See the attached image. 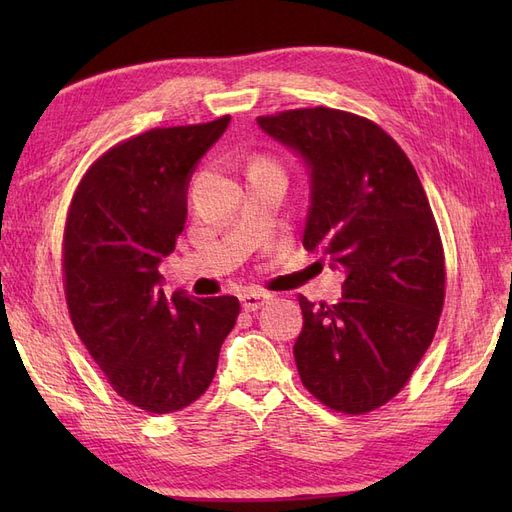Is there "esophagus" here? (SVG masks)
Returning a JSON list of instances; mask_svg holds the SVG:
<instances>
[{"mask_svg":"<svg viewBox=\"0 0 512 512\" xmlns=\"http://www.w3.org/2000/svg\"><path fill=\"white\" fill-rule=\"evenodd\" d=\"M271 301V294L267 292H258V290H247L241 294V305L245 312H256L265 303Z\"/></svg>","mask_w":512,"mask_h":512,"instance_id":"34e87169","label":"esophagus"}]
</instances>
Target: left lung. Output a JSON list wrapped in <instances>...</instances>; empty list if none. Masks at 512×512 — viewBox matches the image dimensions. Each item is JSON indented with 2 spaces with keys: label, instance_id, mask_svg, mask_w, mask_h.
Listing matches in <instances>:
<instances>
[{
  "label": "left lung",
  "instance_id": "1",
  "mask_svg": "<svg viewBox=\"0 0 512 512\" xmlns=\"http://www.w3.org/2000/svg\"><path fill=\"white\" fill-rule=\"evenodd\" d=\"M256 121L312 170L305 250L346 273L335 305L299 294L301 382L335 412L376 410L412 378L444 305V247L423 183L404 149L367 117L314 106Z\"/></svg>",
  "mask_w": 512,
  "mask_h": 512
}]
</instances>
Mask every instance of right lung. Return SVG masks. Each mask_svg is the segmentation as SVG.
Listing matches in <instances>:
<instances>
[{"mask_svg":"<svg viewBox=\"0 0 512 512\" xmlns=\"http://www.w3.org/2000/svg\"><path fill=\"white\" fill-rule=\"evenodd\" d=\"M228 121L153 128L113 145L68 209L61 267L74 331L113 391L151 414L188 408L209 389L241 312L228 294L166 301L158 288L160 260L188 218L192 170Z\"/></svg>","mask_w":512,"mask_h":512,"instance_id":"1","label":"right lung"}]
</instances>
